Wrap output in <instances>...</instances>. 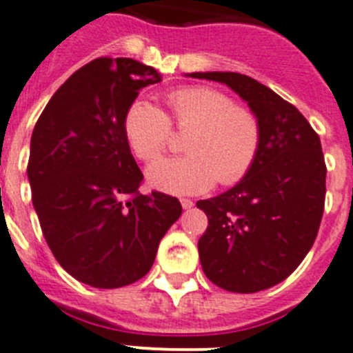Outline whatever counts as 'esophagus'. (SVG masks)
I'll return each instance as SVG.
<instances>
[{"mask_svg": "<svg viewBox=\"0 0 353 353\" xmlns=\"http://www.w3.org/2000/svg\"><path fill=\"white\" fill-rule=\"evenodd\" d=\"M180 203H182V207L185 208V210H187V208H192V207H194V201H192V199H187V198L180 199Z\"/></svg>", "mask_w": 353, "mask_h": 353, "instance_id": "obj_1", "label": "esophagus"}]
</instances>
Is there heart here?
<instances>
[{
  "label": "heart",
  "instance_id": "obj_1",
  "mask_svg": "<svg viewBox=\"0 0 353 353\" xmlns=\"http://www.w3.org/2000/svg\"><path fill=\"white\" fill-rule=\"evenodd\" d=\"M170 117L134 101L123 117V132L136 157L150 162L171 143V123L191 130L187 155L162 159L148 168L150 183L171 194H198L215 185L240 182L256 162L261 146L260 120L251 109L210 86H185L168 93Z\"/></svg>",
  "mask_w": 353,
  "mask_h": 353
}]
</instances>
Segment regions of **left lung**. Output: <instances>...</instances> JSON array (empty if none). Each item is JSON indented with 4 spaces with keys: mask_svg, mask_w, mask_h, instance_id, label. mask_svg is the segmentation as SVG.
Here are the masks:
<instances>
[{
    "mask_svg": "<svg viewBox=\"0 0 353 353\" xmlns=\"http://www.w3.org/2000/svg\"><path fill=\"white\" fill-rule=\"evenodd\" d=\"M228 84L261 125L254 166L224 194L201 199L207 232L198 240L205 276L235 293L267 290L297 269L313 248L325 205L322 143L297 108L249 76L192 72Z\"/></svg>",
    "mask_w": 353,
    "mask_h": 353,
    "instance_id": "left-lung-1",
    "label": "left lung"
}]
</instances>
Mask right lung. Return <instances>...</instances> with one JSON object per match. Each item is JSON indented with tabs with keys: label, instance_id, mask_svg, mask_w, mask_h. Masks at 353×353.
I'll return each instance as SVG.
<instances>
[{
	"label": "right lung",
	"instance_id": "1",
	"mask_svg": "<svg viewBox=\"0 0 353 353\" xmlns=\"http://www.w3.org/2000/svg\"><path fill=\"white\" fill-rule=\"evenodd\" d=\"M161 81L130 58H97L61 84L31 134L28 179L40 228L77 281L120 288L154 265L182 214L176 198L141 194L143 173L123 132L139 90Z\"/></svg>",
	"mask_w": 353,
	"mask_h": 353
}]
</instances>
